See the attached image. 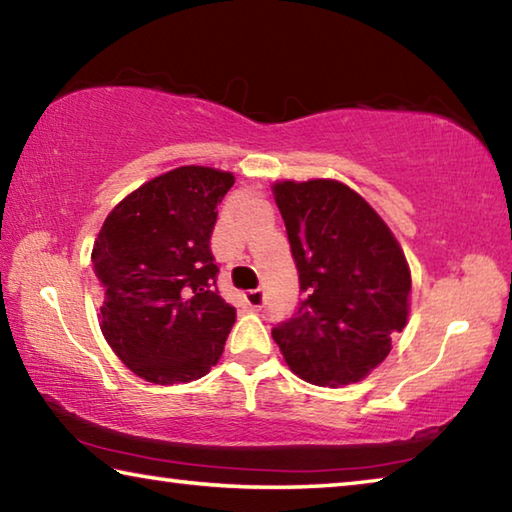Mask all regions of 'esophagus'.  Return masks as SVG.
<instances>
[{
  "label": "esophagus",
  "mask_w": 512,
  "mask_h": 512,
  "mask_svg": "<svg viewBox=\"0 0 512 512\" xmlns=\"http://www.w3.org/2000/svg\"><path fill=\"white\" fill-rule=\"evenodd\" d=\"M264 302H266V296H264L262 289H253V291L246 293V305H248L250 309H255V311L262 309Z\"/></svg>",
  "instance_id": "esophagus-1"
}]
</instances>
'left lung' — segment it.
Here are the masks:
<instances>
[{"mask_svg": "<svg viewBox=\"0 0 512 512\" xmlns=\"http://www.w3.org/2000/svg\"><path fill=\"white\" fill-rule=\"evenodd\" d=\"M273 196L307 293L293 318L273 327V339L309 384L361 381L388 357L409 318L411 271L402 246L339 180H280Z\"/></svg>", "mask_w": 512, "mask_h": 512, "instance_id": "left-lung-1", "label": "left lung"}]
</instances>
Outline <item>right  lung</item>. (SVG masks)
<instances>
[{
  "label": "right lung",
  "instance_id": "obj_1",
  "mask_svg": "<svg viewBox=\"0 0 512 512\" xmlns=\"http://www.w3.org/2000/svg\"><path fill=\"white\" fill-rule=\"evenodd\" d=\"M230 171L178 167L112 207L92 248L101 332L151 384L201 379L219 361L237 311L216 291L210 250Z\"/></svg>",
  "mask_w": 512,
  "mask_h": 512
}]
</instances>
